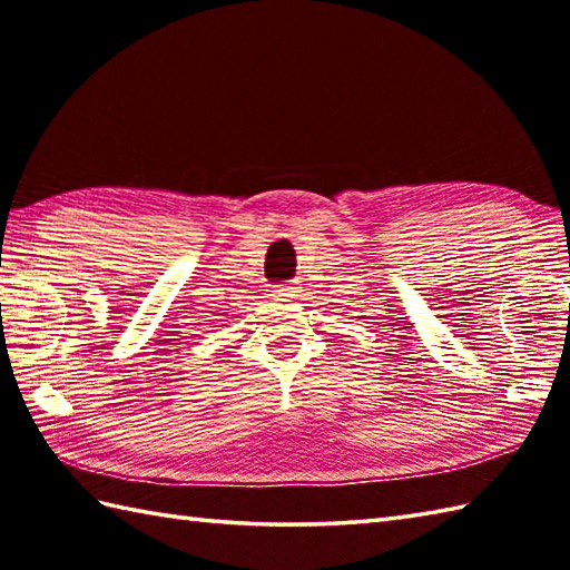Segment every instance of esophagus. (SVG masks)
<instances>
[{
  "label": "esophagus",
  "instance_id": "obj_1",
  "mask_svg": "<svg viewBox=\"0 0 570 570\" xmlns=\"http://www.w3.org/2000/svg\"><path fill=\"white\" fill-rule=\"evenodd\" d=\"M274 296H276L278 301H296V298L301 296V286H298V282H294V284H284V286H276Z\"/></svg>",
  "mask_w": 570,
  "mask_h": 570
}]
</instances>
